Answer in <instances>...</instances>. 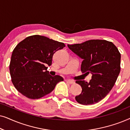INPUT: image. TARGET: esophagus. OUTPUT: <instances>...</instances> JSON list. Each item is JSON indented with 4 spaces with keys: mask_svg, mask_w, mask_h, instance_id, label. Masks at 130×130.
Here are the masks:
<instances>
[{
    "mask_svg": "<svg viewBox=\"0 0 130 130\" xmlns=\"http://www.w3.org/2000/svg\"><path fill=\"white\" fill-rule=\"evenodd\" d=\"M66 81H67V82H68L69 83H70V84H74V81L71 80H69V79H67Z\"/></svg>",
    "mask_w": 130,
    "mask_h": 130,
    "instance_id": "obj_1",
    "label": "esophagus"
}]
</instances>
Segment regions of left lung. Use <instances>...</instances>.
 I'll return each instance as SVG.
<instances>
[{"instance_id": "1", "label": "left lung", "mask_w": 130, "mask_h": 130, "mask_svg": "<svg viewBox=\"0 0 130 130\" xmlns=\"http://www.w3.org/2000/svg\"><path fill=\"white\" fill-rule=\"evenodd\" d=\"M67 46L83 60L82 73L92 74L89 82L76 81L82 88V93L75 97L76 101L85 105L99 102L116 82L121 70L120 53L112 42L106 40H91Z\"/></svg>"}]
</instances>
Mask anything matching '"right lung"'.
Instances as JSON below:
<instances>
[{
	"mask_svg": "<svg viewBox=\"0 0 130 130\" xmlns=\"http://www.w3.org/2000/svg\"><path fill=\"white\" fill-rule=\"evenodd\" d=\"M65 44L39 35L26 37L14 48L9 70L18 91L29 99H39L50 93L63 78L49 74L53 55Z\"/></svg>",
	"mask_w": 130,
	"mask_h": 130,
	"instance_id": "add662e5",
	"label": "right lung"
}]
</instances>
